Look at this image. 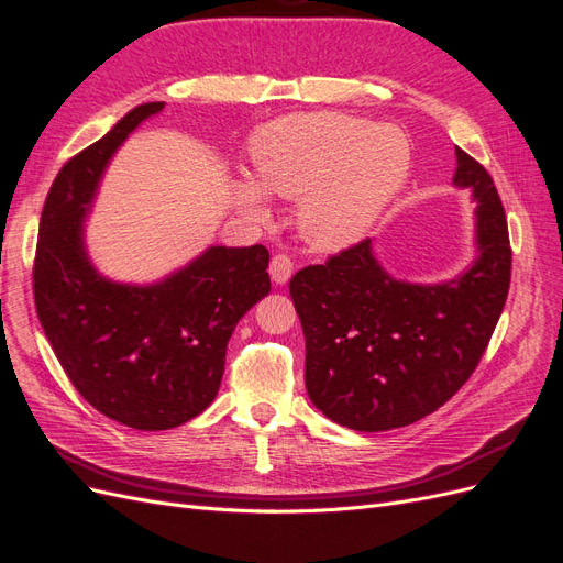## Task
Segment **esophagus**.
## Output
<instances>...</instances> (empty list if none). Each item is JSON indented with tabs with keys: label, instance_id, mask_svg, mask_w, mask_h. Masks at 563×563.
I'll use <instances>...</instances> for the list:
<instances>
[{
	"label": "esophagus",
	"instance_id": "obj_1",
	"mask_svg": "<svg viewBox=\"0 0 563 563\" xmlns=\"http://www.w3.org/2000/svg\"><path fill=\"white\" fill-rule=\"evenodd\" d=\"M294 275V261L286 253H275L269 261V277L275 284H286Z\"/></svg>",
	"mask_w": 563,
	"mask_h": 563
}]
</instances>
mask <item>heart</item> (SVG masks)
<instances>
[{"label": "heart", "mask_w": 563, "mask_h": 563, "mask_svg": "<svg viewBox=\"0 0 563 563\" xmlns=\"http://www.w3.org/2000/svg\"><path fill=\"white\" fill-rule=\"evenodd\" d=\"M255 176L234 187L253 216L267 213L265 192L300 199L298 228L323 251L360 242L411 172V143L391 124L347 112H300L275 119L251 141Z\"/></svg>", "instance_id": "b5f03b06"}]
</instances>
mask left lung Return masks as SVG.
Here are the masks:
<instances>
[{
    "mask_svg": "<svg viewBox=\"0 0 563 563\" xmlns=\"http://www.w3.org/2000/svg\"><path fill=\"white\" fill-rule=\"evenodd\" d=\"M453 183L476 199L479 255L457 279H391L362 240L296 272L291 291L305 333V385L319 411L356 432L404 428L467 383L505 308L512 249L496 185L455 147Z\"/></svg>",
    "mask_w": 563,
    "mask_h": 563,
    "instance_id": "obj_1",
    "label": "left lung"
}]
</instances>
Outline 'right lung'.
Segmentation results:
<instances>
[{
  "instance_id": "obj_1",
  "label": "right lung",
  "mask_w": 563,
  "mask_h": 563,
  "mask_svg": "<svg viewBox=\"0 0 563 563\" xmlns=\"http://www.w3.org/2000/svg\"><path fill=\"white\" fill-rule=\"evenodd\" d=\"M164 103L133 108L67 159L46 195L32 288L42 329L75 389L133 430H168L207 408L225 371L228 340L269 294L265 246H211L152 286L114 284L84 251L81 220L114 150Z\"/></svg>"
}]
</instances>
